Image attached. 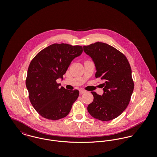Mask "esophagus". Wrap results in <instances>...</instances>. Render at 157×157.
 Segmentation results:
<instances>
[{
    "instance_id": "esophagus-1",
    "label": "esophagus",
    "mask_w": 157,
    "mask_h": 157,
    "mask_svg": "<svg viewBox=\"0 0 157 157\" xmlns=\"http://www.w3.org/2000/svg\"><path fill=\"white\" fill-rule=\"evenodd\" d=\"M86 91L85 90H79L80 94H85V93H86Z\"/></svg>"
}]
</instances>
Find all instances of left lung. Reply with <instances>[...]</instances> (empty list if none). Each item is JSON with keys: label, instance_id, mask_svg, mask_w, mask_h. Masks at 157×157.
I'll return each instance as SVG.
<instances>
[{"label": "left lung", "instance_id": "8db88e82", "mask_svg": "<svg viewBox=\"0 0 157 157\" xmlns=\"http://www.w3.org/2000/svg\"><path fill=\"white\" fill-rule=\"evenodd\" d=\"M83 51L95 63L96 78L105 81L102 95L91 92L94 101L88 111L97 120H113L127 108L134 88L129 63L122 53L102 42L83 46Z\"/></svg>", "mask_w": 157, "mask_h": 157}]
</instances>
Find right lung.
I'll return each mask as SVG.
<instances>
[{
    "mask_svg": "<svg viewBox=\"0 0 157 157\" xmlns=\"http://www.w3.org/2000/svg\"><path fill=\"white\" fill-rule=\"evenodd\" d=\"M82 52L81 46L54 44L40 51L30 62L26 86L31 104L42 117L60 120L70 112L79 90L59 88L56 80L63 78L72 60Z\"/></svg>",
    "mask_w": 157,
    "mask_h": 157,
    "instance_id": "add662e5",
    "label": "right lung"
}]
</instances>
